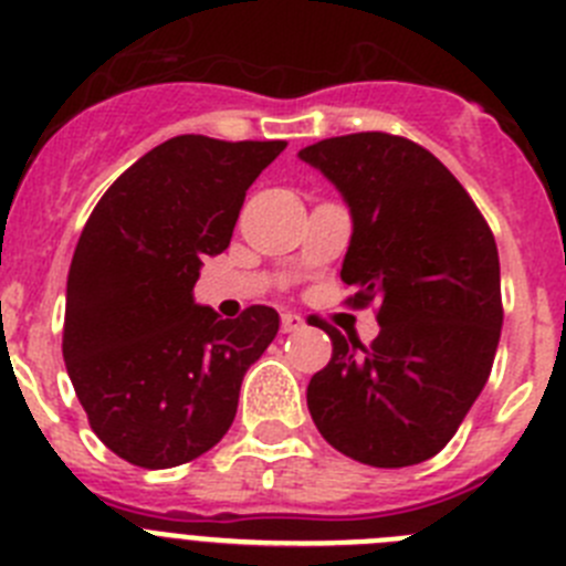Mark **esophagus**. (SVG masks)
Masks as SVG:
<instances>
[{
    "mask_svg": "<svg viewBox=\"0 0 566 566\" xmlns=\"http://www.w3.org/2000/svg\"><path fill=\"white\" fill-rule=\"evenodd\" d=\"M303 325L305 323L300 314H292V311H289V314H283V331H286V334H294V331H300Z\"/></svg>",
    "mask_w": 566,
    "mask_h": 566,
    "instance_id": "obj_1",
    "label": "esophagus"
}]
</instances>
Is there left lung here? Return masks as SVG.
<instances>
[{
	"instance_id": "1",
	"label": "left lung",
	"mask_w": 566,
	"mask_h": 566,
	"mask_svg": "<svg viewBox=\"0 0 566 566\" xmlns=\"http://www.w3.org/2000/svg\"><path fill=\"white\" fill-rule=\"evenodd\" d=\"M300 159L350 207L342 280L356 294L347 305H376L381 325L361 345L319 323L334 354L311 378V418L359 463H423L452 440L491 376L502 331L494 232L452 170L407 137L345 134Z\"/></svg>"
}]
</instances>
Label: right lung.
I'll return each mask as SVG.
<instances>
[{"label": "right lung", "mask_w": 566, "mask_h": 566, "mask_svg": "<svg viewBox=\"0 0 566 566\" xmlns=\"http://www.w3.org/2000/svg\"><path fill=\"white\" fill-rule=\"evenodd\" d=\"M283 139L181 134L114 179L77 238L66 277V373L117 458L170 469L232 427L243 373L277 336L269 305L221 319L193 303L205 255L230 247L249 185Z\"/></svg>", "instance_id": "right-lung-1"}]
</instances>
